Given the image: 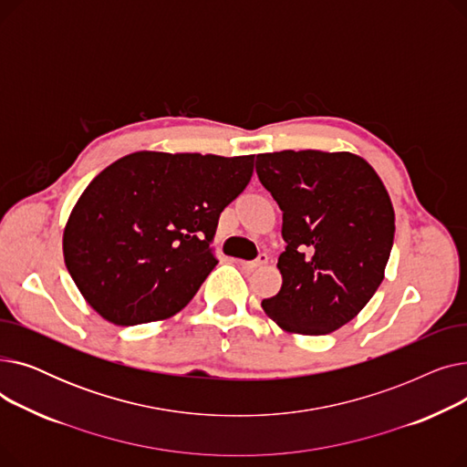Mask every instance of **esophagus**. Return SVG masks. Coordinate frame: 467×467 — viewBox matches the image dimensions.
<instances>
[{
  "mask_svg": "<svg viewBox=\"0 0 467 467\" xmlns=\"http://www.w3.org/2000/svg\"><path fill=\"white\" fill-rule=\"evenodd\" d=\"M266 255L265 254H261L255 261H242L240 265H242V268L244 271H248V273H252V271H257V268H261L263 265H266Z\"/></svg>",
  "mask_w": 467,
  "mask_h": 467,
  "instance_id": "esophagus-1",
  "label": "esophagus"
}]
</instances>
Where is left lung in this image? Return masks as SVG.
<instances>
[{
    "label": "left lung",
    "instance_id": "1",
    "mask_svg": "<svg viewBox=\"0 0 467 467\" xmlns=\"http://www.w3.org/2000/svg\"><path fill=\"white\" fill-rule=\"evenodd\" d=\"M257 176L284 212L282 287L261 306L287 333L329 335L371 301L396 213L375 168L348 151L261 153Z\"/></svg>",
    "mask_w": 467,
    "mask_h": 467
}]
</instances>
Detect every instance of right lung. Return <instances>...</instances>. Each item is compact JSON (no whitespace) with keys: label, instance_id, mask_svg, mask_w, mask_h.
I'll return each mask as SVG.
<instances>
[{"label":"right lung","instance_id":"obj_1","mask_svg":"<svg viewBox=\"0 0 467 467\" xmlns=\"http://www.w3.org/2000/svg\"><path fill=\"white\" fill-rule=\"evenodd\" d=\"M254 155L136 151L81 192L62 252L85 301L115 326L168 320L217 265L219 213L246 189Z\"/></svg>","mask_w":467,"mask_h":467}]
</instances>
